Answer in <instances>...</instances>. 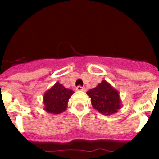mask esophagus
Returning a JSON list of instances; mask_svg holds the SVG:
<instances>
[{
    "label": "esophagus",
    "mask_w": 159,
    "mask_h": 159,
    "mask_svg": "<svg viewBox=\"0 0 159 159\" xmlns=\"http://www.w3.org/2000/svg\"><path fill=\"white\" fill-rule=\"evenodd\" d=\"M76 90H77V91H86V89H84V88L81 87V86H78V87L76 88Z\"/></svg>",
    "instance_id": "1"
}]
</instances>
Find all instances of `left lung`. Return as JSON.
<instances>
[{
  "instance_id": "1",
  "label": "left lung",
  "mask_w": 159,
  "mask_h": 159,
  "mask_svg": "<svg viewBox=\"0 0 159 159\" xmlns=\"http://www.w3.org/2000/svg\"><path fill=\"white\" fill-rule=\"evenodd\" d=\"M86 93L91 98L93 108L99 113L111 115L117 113L121 108L119 93L105 80Z\"/></svg>"
}]
</instances>
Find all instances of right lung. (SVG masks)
I'll list each match as a JSON object with an SVG mask.
<instances>
[{"instance_id": "right-lung-1", "label": "right lung", "mask_w": 159, "mask_h": 159, "mask_svg": "<svg viewBox=\"0 0 159 159\" xmlns=\"http://www.w3.org/2000/svg\"><path fill=\"white\" fill-rule=\"evenodd\" d=\"M74 93L75 92L72 90L66 89L57 81L54 85L44 93L43 97L44 109L48 113L54 115L62 113L66 111L68 100Z\"/></svg>"}]
</instances>
